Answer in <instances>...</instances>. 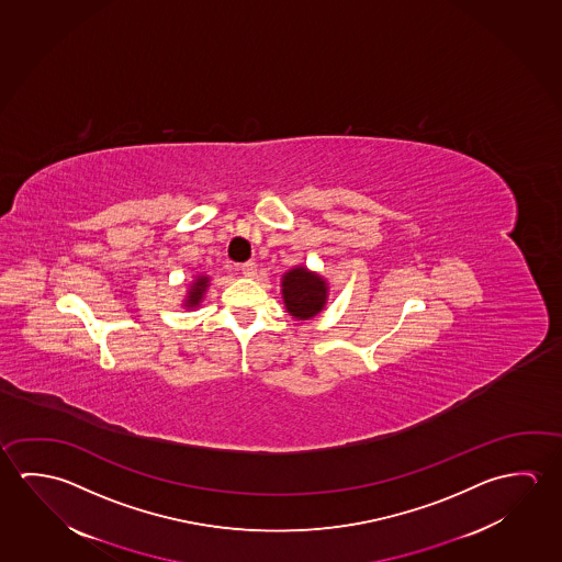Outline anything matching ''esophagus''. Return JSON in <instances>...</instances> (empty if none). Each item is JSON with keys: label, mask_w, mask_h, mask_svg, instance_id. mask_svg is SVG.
Here are the masks:
<instances>
[{"label": "esophagus", "mask_w": 562, "mask_h": 562, "mask_svg": "<svg viewBox=\"0 0 562 562\" xmlns=\"http://www.w3.org/2000/svg\"><path fill=\"white\" fill-rule=\"evenodd\" d=\"M240 272L247 278H252L257 274V265L255 262H245V265H240Z\"/></svg>", "instance_id": "34e87169"}]
</instances>
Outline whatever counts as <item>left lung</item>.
<instances>
[{"instance_id": "8db88e82", "label": "left lung", "mask_w": 562, "mask_h": 562, "mask_svg": "<svg viewBox=\"0 0 562 562\" xmlns=\"http://www.w3.org/2000/svg\"><path fill=\"white\" fill-rule=\"evenodd\" d=\"M282 294L288 312L297 319H310L322 312L327 300V288L322 277L300 267L285 274L282 280Z\"/></svg>"}]
</instances>
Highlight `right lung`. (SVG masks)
<instances>
[{
	"mask_svg": "<svg viewBox=\"0 0 562 562\" xmlns=\"http://www.w3.org/2000/svg\"><path fill=\"white\" fill-rule=\"evenodd\" d=\"M205 288H207V277L198 278V280L193 282L190 295H188V300H186V305H188V307H195V305L200 304Z\"/></svg>",
	"mask_w": 562,
	"mask_h": 562,
	"instance_id": "right-lung-1",
	"label": "right lung"
}]
</instances>
